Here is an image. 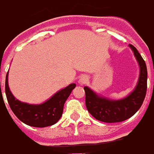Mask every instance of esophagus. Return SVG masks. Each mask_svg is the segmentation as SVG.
<instances>
[{"label": "esophagus", "instance_id": "34e87169", "mask_svg": "<svg viewBox=\"0 0 154 154\" xmlns=\"http://www.w3.org/2000/svg\"><path fill=\"white\" fill-rule=\"evenodd\" d=\"M89 81V77L87 75H82V77H80L79 79V84L80 85H84L87 82Z\"/></svg>", "mask_w": 154, "mask_h": 154}]
</instances>
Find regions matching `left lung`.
<instances>
[{
	"label": "left lung",
	"mask_w": 154,
	"mask_h": 154,
	"mask_svg": "<svg viewBox=\"0 0 154 154\" xmlns=\"http://www.w3.org/2000/svg\"><path fill=\"white\" fill-rule=\"evenodd\" d=\"M140 66V75L136 88L129 96L121 100L112 101L98 96L96 93L84 87L85 105L89 113L100 122L106 123L121 122L134 116L141 108L147 90V68L145 60L137 49L129 45Z\"/></svg>",
	"instance_id": "left-lung-1"
}]
</instances>
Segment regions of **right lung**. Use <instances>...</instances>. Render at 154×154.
<instances>
[{
    "instance_id": "right-lung-1",
    "label": "right lung",
    "mask_w": 154,
    "mask_h": 154,
    "mask_svg": "<svg viewBox=\"0 0 154 154\" xmlns=\"http://www.w3.org/2000/svg\"><path fill=\"white\" fill-rule=\"evenodd\" d=\"M76 87L72 83L56 93L51 98L41 105H30L16 99L9 90L8 72L5 78V94L13 113L23 123L30 126L43 128L56 124L61 117L65 101ZM1 89V82H0Z\"/></svg>"
}]
</instances>
